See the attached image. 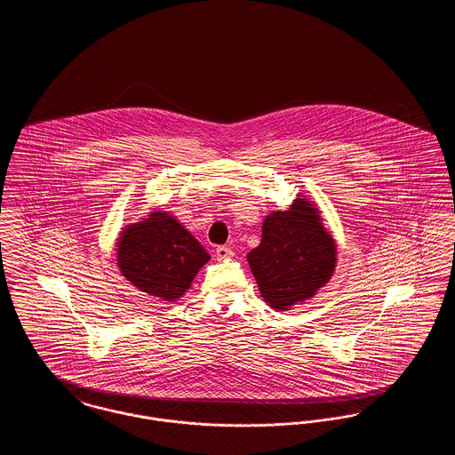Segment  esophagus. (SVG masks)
<instances>
[{"mask_svg":"<svg viewBox=\"0 0 455 455\" xmlns=\"http://www.w3.org/2000/svg\"><path fill=\"white\" fill-rule=\"evenodd\" d=\"M215 256L220 260L232 259L234 258V251L230 247H227V245H220V247H217V251H215Z\"/></svg>","mask_w":455,"mask_h":455,"instance_id":"34e87169","label":"esophagus"}]
</instances>
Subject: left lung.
Here are the masks:
<instances>
[{"instance_id":"8db88e82","label":"left lung","mask_w":455,"mask_h":455,"mask_svg":"<svg viewBox=\"0 0 455 455\" xmlns=\"http://www.w3.org/2000/svg\"><path fill=\"white\" fill-rule=\"evenodd\" d=\"M260 297L275 310L312 299L336 267V240L303 196L264 218L260 243L247 254Z\"/></svg>"}]
</instances>
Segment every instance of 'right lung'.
<instances>
[{
    "label": "right lung",
    "mask_w": 455,
    "mask_h": 455,
    "mask_svg": "<svg viewBox=\"0 0 455 455\" xmlns=\"http://www.w3.org/2000/svg\"><path fill=\"white\" fill-rule=\"evenodd\" d=\"M116 252L117 267L131 284L167 302L180 299L212 259L191 232L164 212L128 225Z\"/></svg>",
    "instance_id": "add662e5"
}]
</instances>
